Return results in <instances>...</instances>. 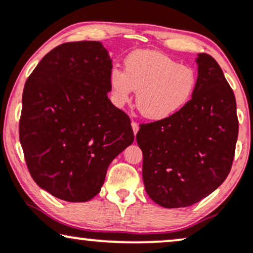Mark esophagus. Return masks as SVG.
Wrapping results in <instances>:
<instances>
[{
    "label": "esophagus",
    "mask_w": 253,
    "mask_h": 253,
    "mask_svg": "<svg viewBox=\"0 0 253 253\" xmlns=\"http://www.w3.org/2000/svg\"><path fill=\"white\" fill-rule=\"evenodd\" d=\"M132 128H133V132H134V134H135L136 135V133H137V130H139V125H137V123L136 121H134V120H132Z\"/></svg>",
    "instance_id": "esophagus-1"
}]
</instances>
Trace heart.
Returning <instances> with one entry per match:
<instances>
[{
	"mask_svg": "<svg viewBox=\"0 0 253 253\" xmlns=\"http://www.w3.org/2000/svg\"><path fill=\"white\" fill-rule=\"evenodd\" d=\"M197 74L166 54L135 50L124 61V72L110 73L111 99L118 107L130 103L134 90L136 107L148 120H168L187 106L197 89Z\"/></svg>",
	"mask_w": 253,
	"mask_h": 253,
	"instance_id": "obj_1",
	"label": "heart"
}]
</instances>
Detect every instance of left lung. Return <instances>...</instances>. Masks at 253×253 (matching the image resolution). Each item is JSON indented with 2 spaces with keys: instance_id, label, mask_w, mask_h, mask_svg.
I'll return each mask as SVG.
<instances>
[{
  "instance_id": "8db88e82",
  "label": "left lung",
  "mask_w": 253,
  "mask_h": 253,
  "mask_svg": "<svg viewBox=\"0 0 253 253\" xmlns=\"http://www.w3.org/2000/svg\"><path fill=\"white\" fill-rule=\"evenodd\" d=\"M197 89L168 120L141 124L146 191L166 208L188 207L210 195L230 172L238 136L236 99L218 63L199 54Z\"/></svg>"
}]
</instances>
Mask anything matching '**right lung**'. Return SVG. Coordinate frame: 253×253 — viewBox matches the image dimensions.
I'll list each match as a JSON object with an SVG mask.
<instances>
[{
  "instance_id": "1",
  "label": "right lung",
  "mask_w": 253,
  "mask_h": 253,
  "mask_svg": "<svg viewBox=\"0 0 253 253\" xmlns=\"http://www.w3.org/2000/svg\"><path fill=\"white\" fill-rule=\"evenodd\" d=\"M112 61L98 42L47 53L26 80L19 140L29 172L69 203L99 193L110 163L134 141L130 119L107 97Z\"/></svg>"
}]
</instances>
